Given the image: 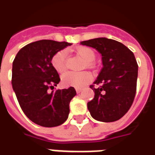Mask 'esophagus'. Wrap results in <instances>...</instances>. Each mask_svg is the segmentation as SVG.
<instances>
[{"mask_svg": "<svg viewBox=\"0 0 155 155\" xmlns=\"http://www.w3.org/2000/svg\"><path fill=\"white\" fill-rule=\"evenodd\" d=\"M75 91H76V92L79 94V93H80L82 91V89L81 88H76V89H75Z\"/></svg>", "mask_w": 155, "mask_h": 155, "instance_id": "esophagus-1", "label": "esophagus"}]
</instances>
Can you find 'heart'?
I'll list each match as a JSON object with an SVG mask.
<instances>
[{"label": "heart", "mask_w": 155, "mask_h": 155, "mask_svg": "<svg viewBox=\"0 0 155 155\" xmlns=\"http://www.w3.org/2000/svg\"><path fill=\"white\" fill-rule=\"evenodd\" d=\"M77 53L87 62V65L90 66L95 59V52L92 49L87 47L80 48L77 50ZM68 51L61 50L56 52L51 58V64L54 68L59 72L65 71L68 62ZM91 75L88 71H68L63 74L61 76V81L64 86L74 87L80 88L86 86L91 80Z\"/></svg>", "instance_id": "heart-1"}]
</instances>
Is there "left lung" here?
I'll return each instance as SVG.
<instances>
[{"mask_svg": "<svg viewBox=\"0 0 155 155\" xmlns=\"http://www.w3.org/2000/svg\"><path fill=\"white\" fill-rule=\"evenodd\" d=\"M96 49L102 56L103 68L94 84V99L87 103L90 114L104 123L121 119L131 107L136 93L138 64L134 53L119 41L99 37L80 42Z\"/></svg>", "mask_w": 155, "mask_h": 155, "instance_id": "obj_1", "label": "left lung"}]
</instances>
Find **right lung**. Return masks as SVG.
Listing matches in <instances>:
<instances>
[{"label":"right lung","instance_id":"right-lung-1","mask_svg":"<svg viewBox=\"0 0 155 155\" xmlns=\"http://www.w3.org/2000/svg\"><path fill=\"white\" fill-rule=\"evenodd\" d=\"M70 45L51 40L35 41L22 48L13 60L12 88L25 115L36 124L53 127L68 117L69 104L76 91L72 87L53 91L60 79L51 58Z\"/></svg>","mask_w":155,"mask_h":155}]
</instances>
